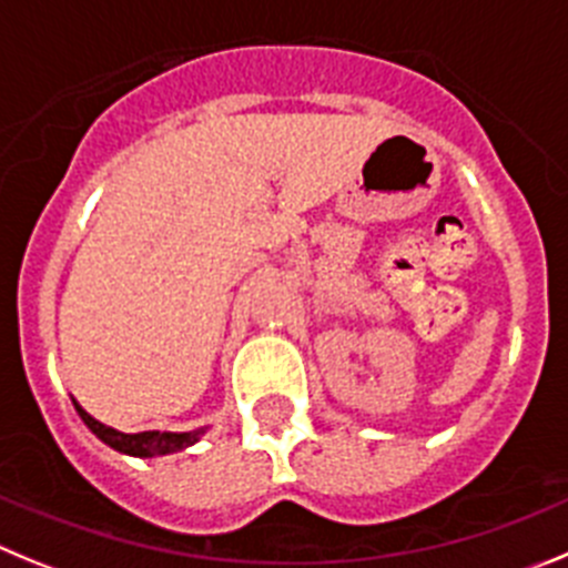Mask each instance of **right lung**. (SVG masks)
Returning a JSON list of instances; mask_svg holds the SVG:
<instances>
[{
	"mask_svg": "<svg viewBox=\"0 0 568 568\" xmlns=\"http://www.w3.org/2000/svg\"><path fill=\"white\" fill-rule=\"evenodd\" d=\"M75 404V400H72ZM78 415L81 420L103 439L105 445H111L114 452H123L131 454V457H164V454H173V452H182L187 445L199 443V437L204 434V428L199 432H184V434H173V432H140V434H123L116 432V428L103 426L100 420H94L89 412H83L81 406L75 404Z\"/></svg>",
	"mask_w": 568,
	"mask_h": 568,
	"instance_id": "right-lung-1",
	"label": "right lung"
}]
</instances>
